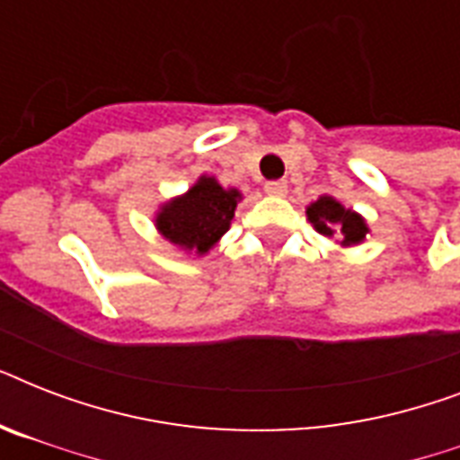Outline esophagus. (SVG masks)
I'll use <instances>...</instances> for the list:
<instances>
[{
  "label": "esophagus",
  "instance_id": "obj_1",
  "mask_svg": "<svg viewBox=\"0 0 460 460\" xmlns=\"http://www.w3.org/2000/svg\"><path fill=\"white\" fill-rule=\"evenodd\" d=\"M287 181H267L265 193L274 195V198H281V195H287Z\"/></svg>",
  "mask_w": 460,
  "mask_h": 460
}]
</instances>
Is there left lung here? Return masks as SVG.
<instances>
[{
	"label": "left lung",
	"mask_w": 460,
	"mask_h": 460,
	"mask_svg": "<svg viewBox=\"0 0 460 460\" xmlns=\"http://www.w3.org/2000/svg\"><path fill=\"white\" fill-rule=\"evenodd\" d=\"M307 219L320 231L322 236H336L341 245L360 243L367 234V224L353 209H346L341 202H336L329 195H322L320 200H314L307 208Z\"/></svg>",
	"instance_id": "8db88e82"
}]
</instances>
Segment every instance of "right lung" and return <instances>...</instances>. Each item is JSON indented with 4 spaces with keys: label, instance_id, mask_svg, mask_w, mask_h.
<instances>
[{
    "label": "right lung",
    "instance_id": "right-lung-1",
    "mask_svg": "<svg viewBox=\"0 0 460 460\" xmlns=\"http://www.w3.org/2000/svg\"><path fill=\"white\" fill-rule=\"evenodd\" d=\"M238 200L236 188H222L212 176H200L188 193L162 205L155 222L166 241L205 255L229 231Z\"/></svg>",
    "mask_w": 460,
    "mask_h": 460
}]
</instances>
